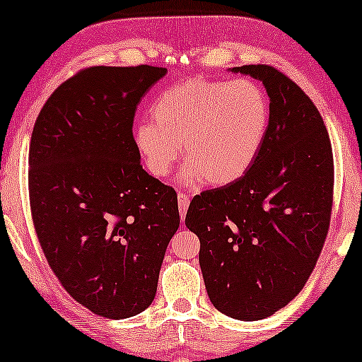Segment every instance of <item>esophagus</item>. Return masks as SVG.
Listing matches in <instances>:
<instances>
[{
    "label": "esophagus",
    "mask_w": 362,
    "mask_h": 362,
    "mask_svg": "<svg viewBox=\"0 0 362 362\" xmlns=\"http://www.w3.org/2000/svg\"><path fill=\"white\" fill-rule=\"evenodd\" d=\"M177 200H179V211H180V218L183 221V218H185V215H187L188 205H190V198H188V195H185V193L179 192V195H177Z\"/></svg>",
    "instance_id": "1"
}]
</instances>
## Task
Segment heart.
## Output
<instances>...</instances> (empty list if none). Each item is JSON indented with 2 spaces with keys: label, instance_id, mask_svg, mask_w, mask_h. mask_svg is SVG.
<instances>
[{
  "label": "heart",
  "instance_id": "b5f03b06",
  "mask_svg": "<svg viewBox=\"0 0 362 362\" xmlns=\"http://www.w3.org/2000/svg\"><path fill=\"white\" fill-rule=\"evenodd\" d=\"M152 121L132 131L151 175H169L185 144L188 164L180 180L225 187L247 174L266 141L271 105L252 80L195 78L162 91L151 106Z\"/></svg>",
  "mask_w": 362,
  "mask_h": 362
}]
</instances>
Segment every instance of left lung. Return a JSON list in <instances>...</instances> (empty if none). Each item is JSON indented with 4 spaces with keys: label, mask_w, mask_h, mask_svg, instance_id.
<instances>
[{
    "label": "left lung",
    "mask_w": 362,
    "mask_h": 362,
    "mask_svg": "<svg viewBox=\"0 0 362 362\" xmlns=\"http://www.w3.org/2000/svg\"><path fill=\"white\" fill-rule=\"evenodd\" d=\"M234 74L262 81L271 100L266 141L247 174L193 197L185 225L200 239L203 281L226 317L256 322L297 297L327 239L333 152L313 101L269 65Z\"/></svg>",
    "instance_id": "1"
}]
</instances>
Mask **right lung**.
I'll use <instances>...</instances> for the list:
<instances>
[{
    "label": "right lung",
    "mask_w": 362,
    "mask_h": 362,
    "mask_svg": "<svg viewBox=\"0 0 362 362\" xmlns=\"http://www.w3.org/2000/svg\"><path fill=\"white\" fill-rule=\"evenodd\" d=\"M165 74L81 70L49 96L30 136L29 202L45 259L78 303L111 320L152 303L180 225L175 190L142 169L132 141L137 105Z\"/></svg>",
    "instance_id": "obj_1"
}]
</instances>
